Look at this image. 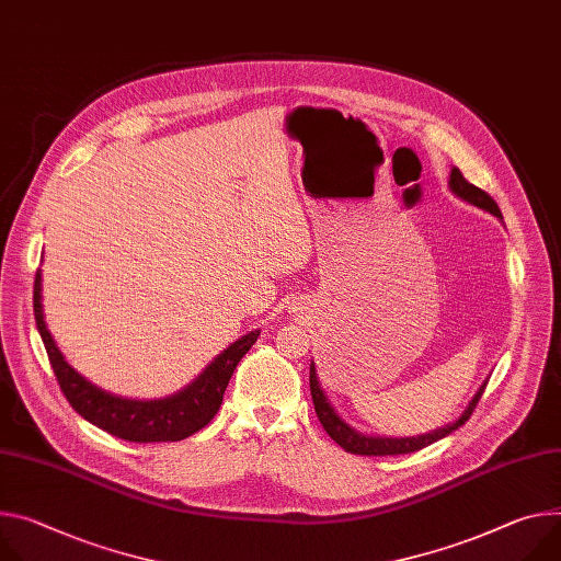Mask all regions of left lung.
<instances>
[{"mask_svg": "<svg viewBox=\"0 0 561 561\" xmlns=\"http://www.w3.org/2000/svg\"><path fill=\"white\" fill-rule=\"evenodd\" d=\"M449 190L461 196L463 201L472 203V206L494 215L496 219H503L501 217V210L494 203V198L483 192L481 187L472 185L466 181V176L461 174V170L458 168H451V174H449ZM311 396H313V404H316V414L322 423V427L327 430V434L344 449V451H351V454H360V456H396V454H412V451H419L440 438H445L447 434H451L454 430H458L461 425H466V421L472 416L477 402L481 400L483 396V389L488 385V380L479 387V391L474 393V398L470 400V404L466 407V412L458 416L454 423L436 430V432H430V434H421V436H410V438H387V436H365L360 432H355L353 427H348L331 407L329 398L324 396L322 387H320V380H318V374H316V365L311 363Z\"/></svg>", "mask_w": 561, "mask_h": 561, "instance_id": "left-lung-1", "label": "left lung"}]
</instances>
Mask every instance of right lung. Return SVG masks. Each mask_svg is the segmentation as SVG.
I'll use <instances>...</instances> for the list:
<instances>
[{
	"label": "right lung",
	"mask_w": 561,
	"mask_h": 561,
	"mask_svg": "<svg viewBox=\"0 0 561 561\" xmlns=\"http://www.w3.org/2000/svg\"><path fill=\"white\" fill-rule=\"evenodd\" d=\"M42 275L35 273L33 286V311L35 324L42 335L48 363L54 367L58 385L67 396L73 410L89 421L91 425L110 432L116 438L131 443H165L183 440L198 430L206 427L219 412L224 391L230 382V376L248 348L257 342L260 331H250L237 342H232L224 353L206 367L196 380L185 389L159 398V400H131L107 393L100 387L82 378L67 360L58 344L50 337L44 311H42Z\"/></svg>",
	"instance_id": "right-lung-1"
}]
</instances>
